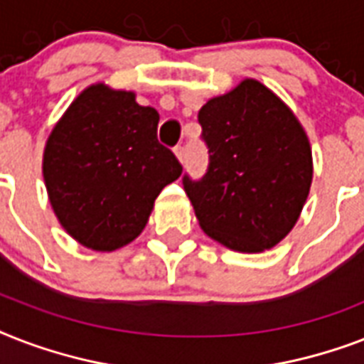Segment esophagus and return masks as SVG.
Segmentation results:
<instances>
[{
	"mask_svg": "<svg viewBox=\"0 0 364 364\" xmlns=\"http://www.w3.org/2000/svg\"><path fill=\"white\" fill-rule=\"evenodd\" d=\"M173 154H176L177 160L183 164V160H185V147H183V145H176V147H173Z\"/></svg>",
	"mask_w": 364,
	"mask_h": 364,
	"instance_id": "obj_1",
	"label": "esophagus"
}]
</instances>
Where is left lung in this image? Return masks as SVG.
<instances>
[{"instance_id":"left-lung-1","label":"left lung","mask_w":364,"mask_h":364,"mask_svg":"<svg viewBox=\"0 0 364 364\" xmlns=\"http://www.w3.org/2000/svg\"><path fill=\"white\" fill-rule=\"evenodd\" d=\"M198 121L210 168L183 185L200 228L240 253L276 247L299 221L314 179L304 126L257 79L208 100Z\"/></svg>"}]
</instances>
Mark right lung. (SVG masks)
<instances>
[{
    "label": "right lung",
    "instance_id": "add662e5",
    "mask_svg": "<svg viewBox=\"0 0 364 364\" xmlns=\"http://www.w3.org/2000/svg\"><path fill=\"white\" fill-rule=\"evenodd\" d=\"M159 121L136 92L94 82L54 124L43 179L54 215L75 242L109 253L143 232L160 191L183 171L156 139Z\"/></svg>",
    "mask_w": 364,
    "mask_h": 364
}]
</instances>
